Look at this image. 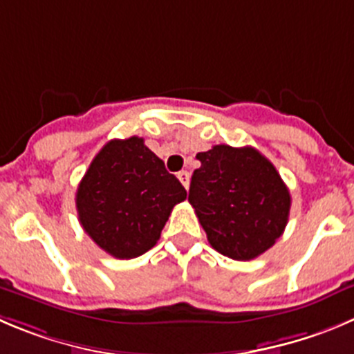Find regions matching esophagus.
<instances>
[{"instance_id": "obj_1", "label": "esophagus", "mask_w": 354, "mask_h": 354, "mask_svg": "<svg viewBox=\"0 0 354 354\" xmlns=\"http://www.w3.org/2000/svg\"><path fill=\"white\" fill-rule=\"evenodd\" d=\"M177 179H179L180 184H183V186L187 189V186H189V171H186V170L179 171V174H177Z\"/></svg>"}]
</instances>
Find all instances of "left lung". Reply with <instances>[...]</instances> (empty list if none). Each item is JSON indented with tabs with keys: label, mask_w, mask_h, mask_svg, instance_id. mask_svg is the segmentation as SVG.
I'll use <instances>...</instances> for the list:
<instances>
[{
	"label": "left lung",
	"mask_w": 354,
	"mask_h": 354,
	"mask_svg": "<svg viewBox=\"0 0 354 354\" xmlns=\"http://www.w3.org/2000/svg\"><path fill=\"white\" fill-rule=\"evenodd\" d=\"M189 203L208 243L225 257L250 261L283 234L290 193L274 165L254 147L221 144L198 153Z\"/></svg>",
	"instance_id": "obj_1"
}]
</instances>
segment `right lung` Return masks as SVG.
Returning a JSON list of instances; mask_svg holds the SVG:
<instances>
[{"label": "right lung", "instance_id": "obj_1", "mask_svg": "<svg viewBox=\"0 0 354 354\" xmlns=\"http://www.w3.org/2000/svg\"><path fill=\"white\" fill-rule=\"evenodd\" d=\"M187 198L177 177L144 139L109 140L76 191L85 233L109 255L136 259L160 240L171 208Z\"/></svg>", "mask_w": 354, "mask_h": 354}]
</instances>
